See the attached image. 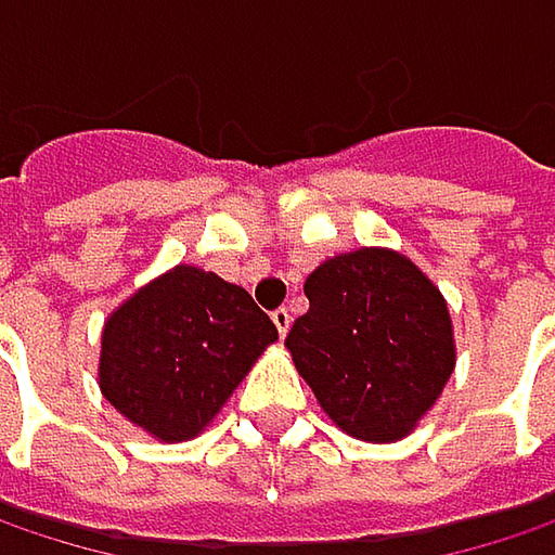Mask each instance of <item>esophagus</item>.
I'll return each instance as SVG.
<instances>
[{
    "label": "esophagus",
    "mask_w": 555,
    "mask_h": 555,
    "mask_svg": "<svg viewBox=\"0 0 555 555\" xmlns=\"http://www.w3.org/2000/svg\"><path fill=\"white\" fill-rule=\"evenodd\" d=\"M271 322H274L278 335L284 337L287 332H291V322H294V319H291V309H284V306H281V309H274V312H271Z\"/></svg>",
    "instance_id": "1"
}]
</instances>
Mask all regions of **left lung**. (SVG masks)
I'll use <instances>...</instances> for the list:
<instances>
[{"mask_svg": "<svg viewBox=\"0 0 555 555\" xmlns=\"http://www.w3.org/2000/svg\"><path fill=\"white\" fill-rule=\"evenodd\" d=\"M302 291L309 312L284 344L322 411L366 442L408 436L455 370L442 294L388 249L328 258Z\"/></svg>", "mask_w": 555, "mask_h": 555, "instance_id": "1", "label": "left lung"}]
</instances>
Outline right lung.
Returning <instances> with one entry per match:
<instances>
[{
    "mask_svg": "<svg viewBox=\"0 0 555 555\" xmlns=\"http://www.w3.org/2000/svg\"><path fill=\"white\" fill-rule=\"evenodd\" d=\"M274 337L243 287L177 264L109 315L100 388L151 436L182 442L211 423Z\"/></svg>",
    "mask_w": 555,
    "mask_h": 555,
    "instance_id": "right-lung-1",
    "label": "right lung"
}]
</instances>
